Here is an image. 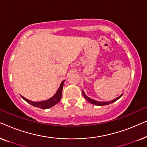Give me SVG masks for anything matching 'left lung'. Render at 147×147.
<instances>
[{
  "mask_svg": "<svg viewBox=\"0 0 147 147\" xmlns=\"http://www.w3.org/2000/svg\"><path fill=\"white\" fill-rule=\"evenodd\" d=\"M82 94H83L84 98H85L87 100L88 102H90V103H91V104H94V105H96V106H105V105H108V104H112V103H113V102H116V100H118V99H119V98H120L122 97V95H123V94H122L121 95H120V96H118V97L115 98V99L111 100V101H108V102H98V101H96V100H93V99H92V98L88 97V96H86V94H85V93H84V92L83 91V90H82Z\"/></svg>",
  "mask_w": 147,
  "mask_h": 147,
  "instance_id": "1",
  "label": "left lung"
}]
</instances>
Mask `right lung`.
<instances>
[{
  "label": "right lung",
  "mask_w": 147,
  "mask_h": 147,
  "mask_svg": "<svg viewBox=\"0 0 147 147\" xmlns=\"http://www.w3.org/2000/svg\"><path fill=\"white\" fill-rule=\"evenodd\" d=\"M65 80L61 82V84H60L59 88H58L57 91L56 92L55 95L52 96L51 98H50L49 99L43 100V101H40V102H33L31 100H27V98H24L23 96H21V97L23 98V100H25L26 102L31 104V105L35 106V107L41 108V109H47L51 107H53V106H55V104H57L58 102L60 101L62 95V90H63V86Z\"/></svg>",
  "instance_id": "1"
}]
</instances>
